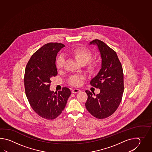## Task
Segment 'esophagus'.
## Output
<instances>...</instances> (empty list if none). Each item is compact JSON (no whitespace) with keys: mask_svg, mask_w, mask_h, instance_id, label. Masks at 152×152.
I'll list each match as a JSON object with an SVG mask.
<instances>
[{"mask_svg":"<svg viewBox=\"0 0 152 152\" xmlns=\"http://www.w3.org/2000/svg\"><path fill=\"white\" fill-rule=\"evenodd\" d=\"M80 91V90L79 89L75 88V89H73V90H72V92L73 94H76V93H78V92H79Z\"/></svg>","mask_w":152,"mask_h":152,"instance_id":"1","label":"esophagus"}]
</instances>
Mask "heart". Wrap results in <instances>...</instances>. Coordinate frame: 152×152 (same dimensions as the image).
I'll return each instance as SVG.
<instances>
[{
  "label": "heart",
  "mask_w": 152,
  "mask_h": 152,
  "mask_svg": "<svg viewBox=\"0 0 152 152\" xmlns=\"http://www.w3.org/2000/svg\"><path fill=\"white\" fill-rule=\"evenodd\" d=\"M71 56L75 58L80 65H85L90 60L92 56V53L88 49L86 48H78L74 49L71 53ZM64 62V58L63 56H59L56 62V65L58 71L63 67ZM98 66V62L96 61L90 62L87 67L88 71L91 73H94ZM83 77L79 75H73L69 79V83L75 86H80L81 84Z\"/></svg>",
  "instance_id": "heart-1"
}]
</instances>
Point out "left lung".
Listing matches in <instances>:
<instances>
[{"instance_id":"1","label":"left lung","mask_w":152,"mask_h":152,"mask_svg":"<svg viewBox=\"0 0 152 152\" xmlns=\"http://www.w3.org/2000/svg\"><path fill=\"white\" fill-rule=\"evenodd\" d=\"M91 45L97 46L102 61L99 71L90 84L100 89V92L95 95L85 91L87 94L85 106L92 116L103 119L113 114L121 102L124 91L123 69L116 53L104 42L96 39L90 42L89 45Z\"/></svg>"}]
</instances>
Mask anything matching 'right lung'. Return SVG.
<instances>
[{
    "instance_id": "obj_1",
    "label": "right lung",
    "mask_w": 152,
    "mask_h": 152,
    "mask_svg": "<svg viewBox=\"0 0 152 152\" xmlns=\"http://www.w3.org/2000/svg\"><path fill=\"white\" fill-rule=\"evenodd\" d=\"M64 47L58 43L45 44L32 55L26 66V96L34 111L47 120H53L61 113L71 94L67 87L58 92L49 89L51 77L58 75L57 54Z\"/></svg>"
}]
</instances>
